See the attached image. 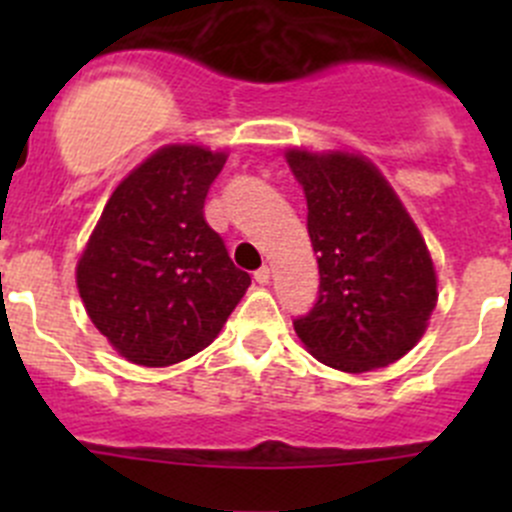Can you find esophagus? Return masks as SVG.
<instances>
[{
	"label": "esophagus",
	"mask_w": 512,
	"mask_h": 512,
	"mask_svg": "<svg viewBox=\"0 0 512 512\" xmlns=\"http://www.w3.org/2000/svg\"><path fill=\"white\" fill-rule=\"evenodd\" d=\"M270 277H272V270L270 267H260V270L255 272V282L257 285H267V282H270Z\"/></svg>",
	"instance_id": "esophagus-1"
}]
</instances>
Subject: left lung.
Returning a JSON list of instances; mask_svg holds the SVG:
<instances>
[{"label": "left lung", "mask_w": 512, "mask_h": 512, "mask_svg": "<svg viewBox=\"0 0 512 512\" xmlns=\"http://www.w3.org/2000/svg\"><path fill=\"white\" fill-rule=\"evenodd\" d=\"M287 163L307 198L319 265L317 302L294 332L332 369L389 366L423 337L438 299L421 232L366 158L292 148Z\"/></svg>", "instance_id": "left-lung-1"}]
</instances>
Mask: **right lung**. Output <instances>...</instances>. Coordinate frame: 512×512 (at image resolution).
I'll list each match as a JSON object with an SVG mask.
<instances>
[{
	"mask_svg": "<svg viewBox=\"0 0 512 512\" xmlns=\"http://www.w3.org/2000/svg\"><path fill=\"white\" fill-rule=\"evenodd\" d=\"M225 153L165 146L121 180L89 237L76 285L118 354L170 366L208 347L250 287L205 223Z\"/></svg>",
	"mask_w": 512,
	"mask_h": 512,
	"instance_id": "1",
	"label": "right lung"
}]
</instances>
